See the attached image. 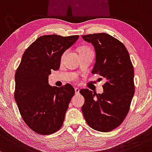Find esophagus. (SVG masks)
<instances>
[{
  "label": "esophagus",
  "instance_id": "34e87169",
  "mask_svg": "<svg viewBox=\"0 0 152 152\" xmlns=\"http://www.w3.org/2000/svg\"><path fill=\"white\" fill-rule=\"evenodd\" d=\"M75 93L76 95L79 94V93H80V89H79V88H75Z\"/></svg>",
  "mask_w": 152,
  "mask_h": 152
}]
</instances>
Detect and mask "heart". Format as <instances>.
<instances>
[{
	"instance_id": "b5f03b06",
	"label": "heart",
	"mask_w": 152,
	"mask_h": 152,
	"mask_svg": "<svg viewBox=\"0 0 152 152\" xmlns=\"http://www.w3.org/2000/svg\"><path fill=\"white\" fill-rule=\"evenodd\" d=\"M80 51H81V52H88V51H90V52H93L91 49H90L89 47H82ZM62 57H63V56H62Z\"/></svg>"
}]
</instances>
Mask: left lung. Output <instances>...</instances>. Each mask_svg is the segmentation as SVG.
<instances>
[{"label":"left lung","mask_w":152,"mask_h":152,"mask_svg":"<svg viewBox=\"0 0 152 152\" xmlns=\"http://www.w3.org/2000/svg\"><path fill=\"white\" fill-rule=\"evenodd\" d=\"M82 37L95 49L92 74L105 81L102 94L80 90L85 98L82 112L92 129L108 132L120 126L129 113L134 95V67L125 46L112 36L99 33Z\"/></svg>","instance_id":"8db88e82"}]
</instances>
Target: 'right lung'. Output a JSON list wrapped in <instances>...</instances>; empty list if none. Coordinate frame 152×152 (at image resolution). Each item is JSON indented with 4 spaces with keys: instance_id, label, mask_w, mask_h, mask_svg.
<instances>
[{
    "instance_id": "1",
    "label": "right lung",
    "mask_w": 152,
    "mask_h": 152,
    "mask_svg": "<svg viewBox=\"0 0 152 152\" xmlns=\"http://www.w3.org/2000/svg\"><path fill=\"white\" fill-rule=\"evenodd\" d=\"M79 38L57 34L39 37L28 47L15 75L14 98L23 121L42 135L62 127L75 89L71 85H49L52 70H57L61 57Z\"/></svg>"
}]
</instances>
